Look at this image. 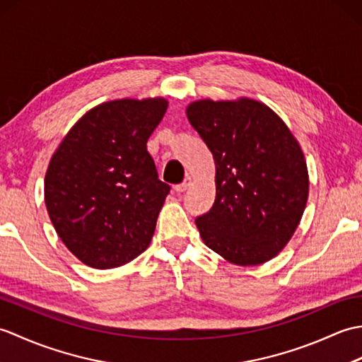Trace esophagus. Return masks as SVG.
Here are the masks:
<instances>
[{
	"label": "esophagus",
	"mask_w": 362,
	"mask_h": 362,
	"mask_svg": "<svg viewBox=\"0 0 362 362\" xmlns=\"http://www.w3.org/2000/svg\"><path fill=\"white\" fill-rule=\"evenodd\" d=\"M191 185V177H185V180H183L182 183H179V185H175L174 189L177 191V193H183V191H187L188 187Z\"/></svg>",
	"instance_id": "34e87169"
}]
</instances>
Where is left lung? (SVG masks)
Segmentation results:
<instances>
[{
    "label": "left lung",
    "instance_id": "1",
    "mask_svg": "<svg viewBox=\"0 0 362 362\" xmlns=\"http://www.w3.org/2000/svg\"><path fill=\"white\" fill-rule=\"evenodd\" d=\"M216 163V199L196 218L204 243L230 263L257 266L294 235L308 201L303 152L279 115L253 99L188 105Z\"/></svg>",
    "mask_w": 362,
    "mask_h": 362
}]
</instances>
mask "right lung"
Returning a JSON list of instances; mask_svg holds the SVG:
<instances>
[{
  "mask_svg": "<svg viewBox=\"0 0 362 362\" xmlns=\"http://www.w3.org/2000/svg\"><path fill=\"white\" fill-rule=\"evenodd\" d=\"M168 101L118 99L87 112L54 152L45 204L60 240L83 264L110 269L148 247L171 187L148 143Z\"/></svg>",
  "mask_w": 362,
  "mask_h": 362,
  "instance_id": "1",
  "label": "right lung"
}]
</instances>
